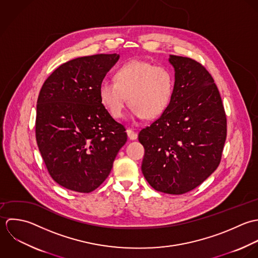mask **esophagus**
<instances>
[{
  "instance_id": "34e87169",
  "label": "esophagus",
  "mask_w": 258,
  "mask_h": 258,
  "mask_svg": "<svg viewBox=\"0 0 258 258\" xmlns=\"http://www.w3.org/2000/svg\"><path fill=\"white\" fill-rule=\"evenodd\" d=\"M126 134H127L128 139L132 140V141H135V140L138 139V134H137L136 132H134L132 128H128V130L126 131Z\"/></svg>"
}]
</instances>
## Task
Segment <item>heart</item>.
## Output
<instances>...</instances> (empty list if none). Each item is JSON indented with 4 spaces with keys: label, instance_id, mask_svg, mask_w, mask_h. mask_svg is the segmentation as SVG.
<instances>
[{
    "label": "heart",
    "instance_id": "1",
    "mask_svg": "<svg viewBox=\"0 0 258 258\" xmlns=\"http://www.w3.org/2000/svg\"><path fill=\"white\" fill-rule=\"evenodd\" d=\"M172 89V76L166 68L133 59L117 69L115 81L103 79L99 94L105 108L115 118L122 116L127 99L133 117L154 118L167 107Z\"/></svg>",
    "mask_w": 258,
    "mask_h": 258
}]
</instances>
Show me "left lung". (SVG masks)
<instances>
[{
	"mask_svg": "<svg viewBox=\"0 0 258 258\" xmlns=\"http://www.w3.org/2000/svg\"><path fill=\"white\" fill-rule=\"evenodd\" d=\"M174 85L169 103L139 141L142 171L155 190L182 195L217 168L226 139V116L210 74L197 60L170 54Z\"/></svg>",
	"mask_w": 258,
	"mask_h": 258,
	"instance_id": "left-lung-1",
	"label": "left lung"
}]
</instances>
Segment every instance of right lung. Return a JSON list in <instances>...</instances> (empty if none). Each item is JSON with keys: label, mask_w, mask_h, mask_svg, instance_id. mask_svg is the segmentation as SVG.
I'll return each instance as SVG.
<instances>
[{"label": "right lung", "mask_w": 258, "mask_h": 258, "mask_svg": "<svg viewBox=\"0 0 258 258\" xmlns=\"http://www.w3.org/2000/svg\"><path fill=\"white\" fill-rule=\"evenodd\" d=\"M119 58L100 53L71 59L44 83L37 102L36 140L52 179L88 194L108 176L127 140L100 99L99 88Z\"/></svg>", "instance_id": "add662e5"}]
</instances>
